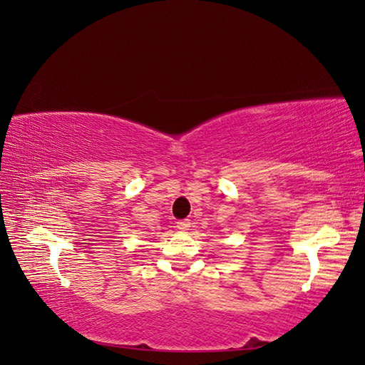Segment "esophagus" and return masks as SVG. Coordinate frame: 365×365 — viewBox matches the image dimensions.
<instances>
[{
  "mask_svg": "<svg viewBox=\"0 0 365 365\" xmlns=\"http://www.w3.org/2000/svg\"><path fill=\"white\" fill-rule=\"evenodd\" d=\"M177 228H178V230H188V228H190V220L188 219H183V220H178L177 222Z\"/></svg>",
  "mask_w": 365,
  "mask_h": 365,
  "instance_id": "obj_1",
  "label": "esophagus"
}]
</instances>
